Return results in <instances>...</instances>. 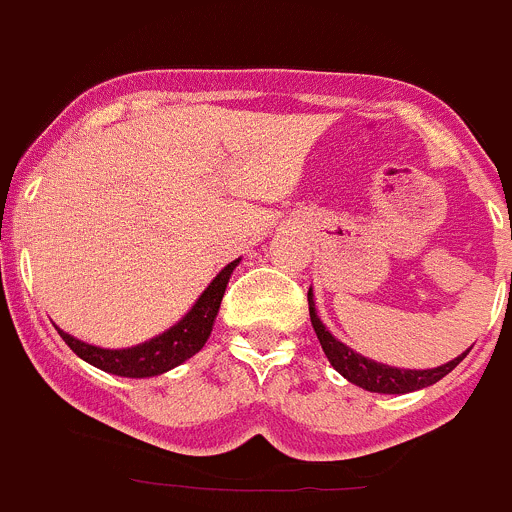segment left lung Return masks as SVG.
Masks as SVG:
<instances>
[{"mask_svg":"<svg viewBox=\"0 0 512 512\" xmlns=\"http://www.w3.org/2000/svg\"><path fill=\"white\" fill-rule=\"evenodd\" d=\"M307 305H310V320H312V328L318 333V341L323 346L325 356L328 361L333 364L338 374L348 379V382L359 384L364 390L369 392H384V395H405V392H413V390H423L428 384H436L438 379H443L446 374L459 364L469 351L459 356V359L449 361V364L438 366V369H423V372H415V369H395V366H387V364H377L372 359H364V356L354 354L351 348L343 346L338 338H333L325 330V325L320 323L318 312H315V305H312V292H307Z\"/></svg>","mask_w":512,"mask_h":512,"instance_id":"8db88e82","label":"left lung"}]
</instances>
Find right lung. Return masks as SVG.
Listing matches in <instances>:
<instances>
[{
  "mask_svg": "<svg viewBox=\"0 0 512 512\" xmlns=\"http://www.w3.org/2000/svg\"><path fill=\"white\" fill-rule=\"evenodd\" d=\"M235 266H238V259L230 261V264L212 279L210 287H207L205 292H202L200 300H197V305L187 312V318L179 320L174 328H169L166 333H161V336L140 343V346L112 351V348H97L89 346V343L76 341L74 336L63 333V330H58V333H61L66 346H69L76 356H81V359L94 364L97 369H102V372L135 379L164 374L169 372V369H174V366L182 364V361H187L189 356H194L202 346H205Z\"/></svg>",
  "mask_w": 512,
  "mask_h": 512,
  "instance_id": "add662e5",
  "label": "right lung"
}]
</instances>
